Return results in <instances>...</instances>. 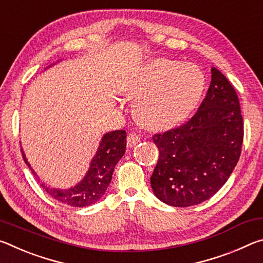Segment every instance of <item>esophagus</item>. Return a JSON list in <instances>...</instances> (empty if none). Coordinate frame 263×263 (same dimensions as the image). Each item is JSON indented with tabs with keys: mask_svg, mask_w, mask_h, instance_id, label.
Listing matches in <instances>:
<instances>
[{
	"mask_svg": "<svg viewBox=\"0 0 263 263\" xmlns=\"http://www.w3.org/2000/svg\"><path fill=\"white\" fill-rule=\"evenodd\" d=\"M139 141H140V136L137 135V133H130V135H128L126 138V144L128 147L136 146Z\"/></svg>",
	"mask_w": 263,
	"mask_h": 263,
	"instance_id": "34e87169",
	"label": "esophagus"
}]
</instances>
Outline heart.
<instances>
[{
	"mask_svg": "<svg viewBox=\"0 0 263 263\" xmlns=\"http://www.w3.org/2000/svg\"><path fill=\"white\" fill-rule=\"evenodd\" d=\"M205 77L188 62L158 58L146 62L132 78L128 94L139 97L137 117L154 130L167 128L185 119L201 100Z\"/></svg>",
	"mask_w": 263,
	"mask_h": 263,
	"instance_id": "obj_1",
	"label": "heart"
}]
</instances>
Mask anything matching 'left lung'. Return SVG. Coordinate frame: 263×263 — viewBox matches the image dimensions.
<instances>
[{"label": "left lung", "instance_id": "1", "mask_svg": "<svg viewBox=\"0 0 263 263\" xmlns=\"http://www.w3.org/2000/svg\"><path fill=\"white\" fill-rule=\"evenodd\" d=\"M243 123L232 84L217 68L197 112L183 125L154 135L159 161L151 186L160 201L191 206L212 197L229 180L241 153Z\"/></svg>", "mask_w": 263, "mask_h": 263}]
</instances>
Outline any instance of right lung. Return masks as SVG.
Listing matches in <instances>:
<instances>
[{
	"mask_svg": "<svg viewBox=\"0 0 263 263\" xmlns=\"http://www.w3.org/2000/svg\"><path fill=\"white\" fill-rule=\"evenodd\" d=\"M59 62V61H58ZM54 65V64H53ZM51 67V65L48 66ZM47 67V68H48ZM126 148V132L124 130H116L105 133L100 141L99 148L92 157L90 166L87 171V174L83 179L68 189L52 188L45 183L41 185L45 189L46 193L61 203L70 206L83 208L89 206L99 202L103 197L106 189L112 179V174L116 164L125 153ZM23 159L32 174L37 176L35 172L31 168L25 153L22 148Z\"/></svg>",
	"mask_w": 263,
	"mask_h": 263,
	"instance_id": "add662e5",
	"label": "right lung"
}]
</instances>
